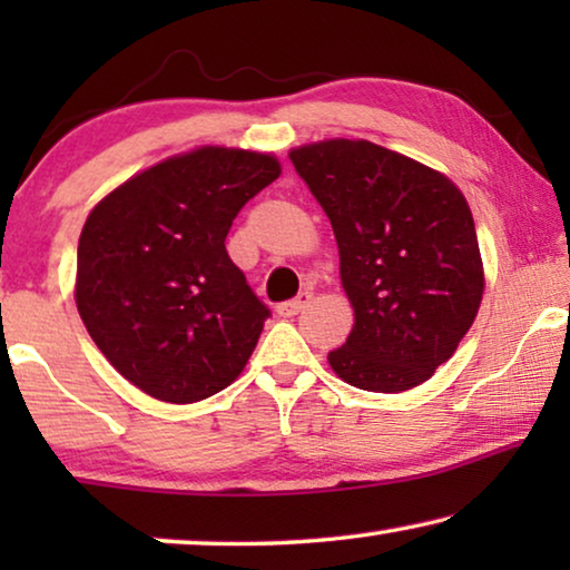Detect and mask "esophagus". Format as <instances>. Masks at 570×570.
I'll list each match as a JSON object with an SVG mask.
<instances>
[{
	"label": "esophagus",
	"instance_id": "esophagus-1",
	"mask_svg": "<svg viewBox=\"0 0 570 570\" xmlns=\"http://www.w3.org/2000/svg\"><path fill=\"white\" fill-rule=\"evenodd\" d=\"M308 303H311V293H301L298 298H291V301H283V303H279V306H277V314H279V316H287V318H291V316L298 314V311L306 308Z\"/></svg>",
	"mask_w": 570,
	"mask_h": 570
}]
</instances>
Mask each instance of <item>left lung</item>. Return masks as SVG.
<instances>
[{
  "instance_id": "1",
  "label": "left lung",
  "mask_w": 570,
  "mask_h": 570,
  "mask_svg": "<svg viewBox=\"0 0 570 570\" xmlns=\"http://www.w3.org/2000/svg\"><path fill=\"white\" fill-rule=\"evenodd\" d=\"M291 160L330 217L355 308L347 342L330 353L334 373L365 392L423 384L470 332L485 287L464 194L365 139L295 147Z\"/></svg>"
}]
</instances>
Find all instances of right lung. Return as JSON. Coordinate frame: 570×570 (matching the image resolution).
Instances as JSON below:
<instances>
[{"label":"right lung","mask_w":570,"mask_h":570,"mask_svg":"<svg viewBox=\"0 0 570 570\" xmlns=\"http://www.w3.org/2000/svg\"><path fill=\"white\" fill-rule=\"evenodd\" d=\"M277 176L272 155L202 147L129 178L90 213L77 311L108 363L145 394L199 402L244 371L272 311L225 236Z\"/></svg>","instance_id":"obj_1"}]
</instances>
